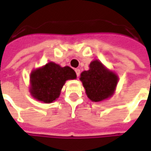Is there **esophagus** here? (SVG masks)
<instances>
[{"instance_id": "esophagus-1", "label": "esophagus", "mask_w": 151, "mask_h": 151, "mask_svg": "<svg viewBox=\"0 0 151 151\" xmlns=\"http://www.w3.org/2000/svg\"><path fill=\"white\" fill-rule=\"evenodd\" d=\"M75 72H76V75H77V77H79V75H80V69H75Z\"/></svg>"}]
</instances>
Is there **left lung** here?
Wrapping results in <instances>:
<instances>
[{"label": "left lung", "instance_id": "8db88e82", "mask_svg": "<svg viewBox=\"0 0 151 151\" xmlns=\"http://www.w3.org/2000/svg\"><path fill=\"white\" fill-rule=\"evenodd\" d=\"M80 80L88 98L92 101L99 102L113 95L118 77L108 71L100 61L94 60L90 64V69L81 73Z\"/></svg>", "mask_w": 151, "mask_h": 151}]
</instances>
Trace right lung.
<instances>
[{
	"instance_id": "1",
	"label": "right lung",
	"mask_w": 151,
	"mask_h": 151,
	"mask_svg": "<svg viewBox=\"0 0 151 151\" xmlns=\"http://www.w3.org/2000/svg\"><path fill=\"white\" fill-rule=\"evenodd\" d=\"M76 73L69 66L60 67L53 62L31 74V93L33 97L44 103H52L59 97L66 80L76 78Z\"/></svg>"
}]
</instances>
